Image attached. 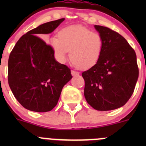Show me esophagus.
Masks as SVG:
<instances>
[{
  "instance_id": "obj_1",
  "label": "esophagus",
  "mask_w": 146,
  "mask_h": 146,
  "mask_svg": "<svg viewBox=\"0 0 146 146\" xmlns=\"http://www.w3.org/2000/svg\"><path fill=\"white\" fill-rule=\"evenodd\" d=\"M71 74H72V76H76V75H78L79 73L75 71V70H71Z\"/></svg>"
}]
</instances>
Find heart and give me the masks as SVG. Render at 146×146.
<instances>
[{"mask_svg": "<svg viewBox=\"0 0 146 146\" xmlns=\"http://www.w3.org/2000/svg\"><path fill=\"white\" fill-rule=\"evenodd\" d=\"M56 58L65 63L68 56L80 68H88L97 64L102 51V38L99 33L82 26H71L58 32V37L48 41Z\"/></svg>", "mask_w": 146, "mask_h": 146, "instance_id": "1", "label": "heart"}]
</instances>
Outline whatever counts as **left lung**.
Instances as JSON below:
<instances>
[{"instance_id": "left-lung-1", "label": "left lung", "mask_w": 146, "mask_h": 146, "mask_svg": "<svg viewBox=\"0 0 146 146\" xmlns=\"http://www.w3.org/2000/svg\"><path fill=\"white\" fill-rule=\"evenodd\" d=\"M102 38L99 61L82 73L87 102L98 111L124 105L130 99L138 78L134 50L121 35L103 26L95 25Z\"/></svg>"}]
</instances>
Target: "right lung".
Returning a JSON list of instances; mask_svg holds the SVG:
<instances>
[{
    "label": "right lung",
    "instance_id": "obj_1",
    "mask_svg": "<svg viewBox=\"0 0 146 146\" xmlns=\"http://www.w3.org/2000/svg\"><path fill=\"white\" fill-rule=\"evenodd\" d=\"M65 18L44 23L20 38L8 59V84L23 107L46 112L58 103L63 88L72 78L70 69L56 61L49 45L37 36L54 32Z\"/></svg>",
    "mask_w": 146,
    "mask_h": 146
}]
</instances>
